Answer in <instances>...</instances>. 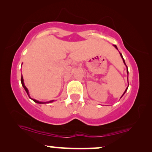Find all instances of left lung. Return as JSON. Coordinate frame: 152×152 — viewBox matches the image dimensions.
<instances>
[{
    "mask_svg": "<svg viewBox=\"0 0 152 152\" xmlns=\"http://www.w3.org/2000/svg\"><path fill=\"white\" fill-rule=\"evenodd\" d=\"M114 45V47H115V48L118 50V48H117V46H116V45ZM120 56H121V57L122 58V60H123V62H124V64H125V65H126V64H125V61H124V58H123V57H122V54L120 53ZM126 68H127V66H126ZM126 72H127V75H128V72H128V68H127V70H126ZM127 79H128V78H127ZM127 88H128V87H127V88H126V90H125V91H124V93H123V95H122V96H123V95H124V93H126V91H127Z\"/></svg>",
    "mask_w": 152,
    "mask_h": 152,
    "instance_id": "1",
    "label": "left lung"
}]
</instances>
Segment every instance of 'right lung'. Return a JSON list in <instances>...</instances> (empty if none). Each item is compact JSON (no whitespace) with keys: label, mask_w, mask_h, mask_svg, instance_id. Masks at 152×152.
<instances>
[{"label":"right lung","mask_w":152,"mask_h":152,"mask_svg":"<svg viewBox=\"0 0 152 152\" xmlns=\"http://www.w3.org/2000/svg\"><path fill=\"white\" fill-rule=\"evenodd\" d=\"M20 81H21V84H22V86H23V88H24V89H25V91H26V93H27V94L28 95V96H29V97H30V98H31V97H30V95H29V91H28V88H26V86H25V84H24V82H23V76L21 75V80H20ZM32 99V98H31ZM33 101L34 102H36V103H38V104H45V103H50V102H53L54 101V100H51V101H49V102H39V101H37V100H36V99H32Z\"/></svg>","instance_id":"1"}]
</instances>
